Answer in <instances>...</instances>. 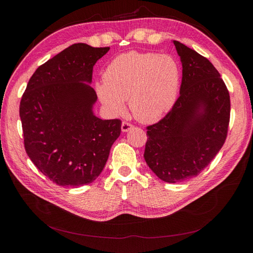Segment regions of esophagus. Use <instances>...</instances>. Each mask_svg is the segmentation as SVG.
Returning a JSON list of instances; mask_svg holds the SVG:
<instances>
[{"mask_svg":"<svg viewBox=\"0 0 253 253\" xmlns=\"http://www.w3.org/2000/svg\"><path fill=\"white\" fill-rule=\"evenodd\" d=\"M133 127H134L133 125L128 124V122H126V121H124V122H122V125H121V131L126 133V132H128L129 129H132Z\"/></svg>","mask_w":253,"mask_h":253,"instance_id":"1","label":"esophagus"}]
</instances>
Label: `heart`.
<instances>
[{
  "instance_id": "heart-1",
  "label": "heart",
  "mask_w": 253,
  "mask_h": 253,
  "mask_svg": "<svg viewBox=\"0 0 253 253\" xmlns=\"http://www.w3.org/2000/svg\"><path fill=\"white\" fill-rule=\"evenodd\" d=\"M179 82V65L173 57L129 51L112 61L103 82H97L95 88L99 100L112 115L124 113L128 99L137 120L154 124L174 106Z\"/></svg>"
}]
</instances>
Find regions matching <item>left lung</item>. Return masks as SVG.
<instances>
[{
    "instance_id": "8db88e82",
    "label": "left lung",
    "mask_w": 253,
    "mask_h": 253,
    "mask_svg": "<svg viewBox=\"0 0 253 253\" xmlns=\"http://www.w3.org/2000/svg\"><path fill=\"white\" fill-rule=\"evenodd\" d=\"M182 65L179 97L172 110L147 127L144 160L162 180L175 183L194 177L225 143L230 96L210 61L173 41Z\"/></svg>"
}]
</instances>
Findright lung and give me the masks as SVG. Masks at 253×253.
Masks as SVG:
<instances>
[{"label": "right lung", "instance_id": "1", "mask_svg": "<svg viewBox=\"0 0 253 253\" xmlns=\"http://www.w3.org/2000/svg\"><path fill=\"white\" fill-rule=\"evenodd\" d=\"M110 47L76 43L49 59L29 79L20 103L24 147L52 182L80 187L93 182L121 132L119 119L95 116L93 68Z\"/></svg>", "mask_w": 253, "mask_h": 253}]
</instances>
